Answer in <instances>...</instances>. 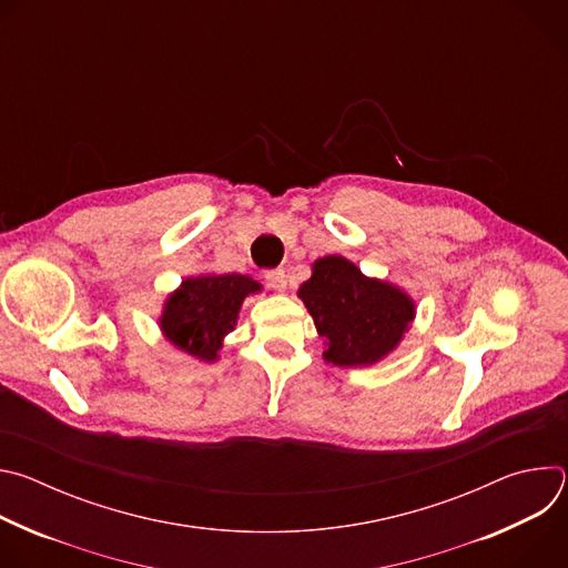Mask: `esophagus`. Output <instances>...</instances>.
<instances>
[{
	"instance_id": "obj_1",
	"label": "esophagus",
	"mask_w": 568,
	"mask_h": 568,
	"mask_svg": "<svg viewBox=\"0 0 568 568\" xmlns=\"http://www.w3.org/2000/svg\"><path fill=\"white\" fill-rule=\"evenodd\" d=\"M265 283L274 292H285L287 290V276H285L283 270H267L265 272Z\"/></svg>"
}]
</instances>
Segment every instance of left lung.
I'll return each instance as SVG.
<instances>
[{
    "instance_id": "left-lung-1",
    "label": "left lung",
    "mask_w": 568,
    "mask_h": 568,
    "mask_svg": "<svg viewBox=\"0 0 568 568\" xmlns=\"http://www.w3.org/2000/svg\"><path fill=\"white\" fill-rule=\"evenodd\" d=\"M298 298L326 337L323 359L335 366H373L397 348L416 316L412 296L379 278H368L344 256L312 265Z\"/></svg>"
}]
</instances>
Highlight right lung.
<instances>
[{"mask_svg":"<svg viewBox=\"0 0 568 568\" xmlns=\"http://www.w3.org/2000/svg\"><path fill=\"white\" fill-rule=\"evenodd\" d=\"M261 283L242 274H202L182 281L166 298L159 326L164 337L200 362H215L224 337L235 328L242 301Z\"/></svg>","mask_w":568,"mask_h":568,"instance_id":"add662e5","label":"right lung"}]
</instances>
